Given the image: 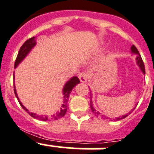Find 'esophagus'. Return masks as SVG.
I'll return each instance as SVG.
<instances>
[{
    "mask_svg": "<svg viewBox=\"0 0 154 154\" xmlns=\"http://www.w3.org/2000/svg\"><path fill=\"white\" fill-rule=\"evenodd\" d=\"M89 75L86 72H82L79 74V79L81 82H86L88 80Z\"/></svg>",
    "mask_w": 154,
    "mask_h": 154,
    "instance_id": "obj_1",
    "label": "esophagus"
}]
</instances>
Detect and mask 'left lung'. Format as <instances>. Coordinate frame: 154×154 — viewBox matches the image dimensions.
I'll use <instances>...</instances> for the list:
<instances>
[{
	"label": "left lung",
	"mask_w": 154,
	"mask_h": 154,
	"mask_svg": "<svg viewBox=\"0 0 154 154\" xmlns=\"http://www.w3.org/2000/svg\"><path fill=\"white\" fill-rule=\"evenodd\" d=\"M131 51H132L133 53H135V54H137V55H138V56H137V57H136L137 63H138V65H139V67H140V68H141L142 71H143V73H145V66H144V63H143V59H142V57H141L140 54H139V51H138V49L136 48V47H135V45H132V46H131ZM90 96H91V92H90ZM92 103V102H91V104H90V106H91V111H92V113H94V114H95V116H97V117H99V115H100V113H99V112H98V111L95 110V108L93 107L92 103ZM131 113V112H129L128 113H127V114H125V115H124V116H122V117H117V118H116V119H113V121H118V120H121V119L125 118V117H128V115L130 114V113ZM102 117H103V118H104V119L109 118V117H103V115H102ZM109 119H110V118H109ZM110 120H111V119H110ZM111 121H112V120H111Z\"/></svg>",
	"instance_id": "8db88e82"
}]
</instances>
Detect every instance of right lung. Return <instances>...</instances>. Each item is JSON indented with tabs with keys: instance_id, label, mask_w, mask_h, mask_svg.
<instances>
[{
	"instance_id": "right-lung-1",
	"label": "right lung",
	"mask_w": 154,
	"mask_h": 154,
	"mask_svg": "<svg viewBox=\"0 0 154 154\" xmlns=\"http://www.w3.org/2000/svg\"><path fill=\"white\" fill-rule=\"evenodd\" d=\"M37 44V41H36L35 37H33L28 39L27 41H26L24 42L23 45L21 46L20 49H19V53H18L17 57H16V59H15V68L19 65V63H21L22 61L23 60V59L26 57L27 55V54L30 51V50L33 48L34 46ZM80 83V80L79 78L77 77H72L70 80H69L68 82L65 85L64 88H63V95H64V100H63V105H62L61 108L59 109V111H57L56 113H53V114L50 115V116H39V115L36 114L34 113H31L29 112L28 109L26 108L21 103V102L19 101V98H18L17 93H16V90H15V85H14V92H15V95L17 98L18 101H19V104L22 106L24 110H26V112H27L28 114H29L32 117L35 119H38L40 121H51V120H58V119L61 118V117H64L66 113L67 110V103L69 101V95H70V92L72 91L73 88L77 85V84Z\"/></svg>"
}]
</instances>
